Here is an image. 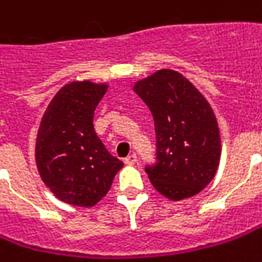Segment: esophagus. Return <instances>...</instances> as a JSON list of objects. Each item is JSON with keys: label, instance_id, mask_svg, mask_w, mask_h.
<instances>
[{"label": "esophagus", "instance_id": "obj_1", "mask_svg": "<svg viewBox=\"0 0 262 262\" xmlns=\"http://www.w3.org/2000/svg\"><path fill=\"white\" fill-rule=\"evenodd\" d=\"M136 162H138V157H136V154H129V156L124 159V163H126V164H129V166L135 164Z\"/></svg>", "mask_w": 262, "mask_h": 262}]
</instances>
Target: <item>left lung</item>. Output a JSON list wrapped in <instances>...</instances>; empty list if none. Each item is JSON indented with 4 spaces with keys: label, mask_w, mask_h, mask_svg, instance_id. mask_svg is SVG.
<instances>
[{
    "label": "left lung",
    "mask_w": 262,
    "mask_h": 262,
    "mask_svg": "<svg viewBox=\"0 0 262 262\" xmlns=\"http://www.w3.org/2000/svg\"><path fill=\"white\" fill-rule=\"evenodd\" d=\"M133 92L149 108L157 139V162L145 172L170 200L202 191L221 159L218 121L206 98L177 71L160 70L139 80Z\"/></svg>",
    "instance_id": "obj_1"
}]
</instances>
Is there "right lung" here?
<instances>
[{
	"instance_id": "1",
	"label": "right lung",
	"mask_w": 262,
	"mask_h": 262,
	"mask_svg": "<svg viewBox=\"0 0 262 262\" xmlns=\"http://www.w3.org/2000/svg\"><path fill=\"white\" fill-rule=\"evenodd\" d=\"M108 84L72 81L49 103L39 123L35 162L42 182L72 206H95L110 191L123 162L102 144L93 116Z\"/></svg>"
}]
</instances>
